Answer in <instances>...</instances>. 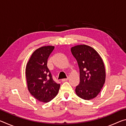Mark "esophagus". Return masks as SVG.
Instances as JSON below:
<instances>
[{"instance_id": "1", "label": "esophagus", "mask_w": 126, "mask_h": 126, "mask_svg": "<svg viewBox=\"0 0 126 126\" xmlns=\"http://www.w3.org/2000/svg\"><path fill=\"white\" fill-rule=\"evenodd\" d=\"M68 78L62 79V82H65V81H67V80H68Z\"/></svg>"}]
</instances>
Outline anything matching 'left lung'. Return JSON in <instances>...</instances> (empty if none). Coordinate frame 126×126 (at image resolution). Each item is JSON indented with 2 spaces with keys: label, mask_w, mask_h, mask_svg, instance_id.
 Returning <instances> with one entry per match:
<instances>
[{
  "label": "left lung",
  "mask_w": 126,
  "mask_h": 126,
  "mask_svg": "<svg viewBox=\"0 0 126 126\" xmlns=\"http://www.w3.org/2000/svg\"><path fill=\"white\" fill-rule=\"evenodd\" d=\"M79 68L80 82L76 93L84 100L97 96L106 80V69L101 57L91 47L80 44L71 48Z\"/></svg>",
  "instance_id": "left-lung-1"
}]
</instances>
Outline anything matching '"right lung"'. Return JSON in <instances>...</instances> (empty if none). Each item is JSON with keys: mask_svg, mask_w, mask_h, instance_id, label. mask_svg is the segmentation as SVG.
<instances>
[{"mask_svg": "<svg viewBox=\"0 0 126 126\" xmlns=\"http://www.w3.org/2000/svg\"><path fill=\"white\" fill-rule=\"evenodd\" d=\"M54 46H44L38 48L32 54L27 64L25 76L28 89L38 101L47 103L58 93L60 84L53 80L47 67V61Z\"/></svg>", "mask_w": 126, "mask_h": 126, "instance_id": "1", "label": "right lung"}]
</instances>
